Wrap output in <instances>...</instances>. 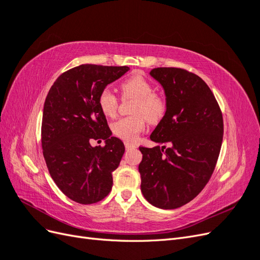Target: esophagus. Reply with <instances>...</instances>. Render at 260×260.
<instances>
[{
  "label": "esophagus",
  "mask_w": 260,
  "mask_h": 260,
  "mask_svg": "<svg viewBox=\"0 0 260 260\" xmlns=\"http://www.w3.org/2000/svg\"><path fill=\"white\" fill-rule=\"evenodd\" d=\"M124 146H125V149H133V148H137V145L132 144V143H129V142H125V143H124Z\"/></svg>",
  "instance_id": "obj_1"
}]
</instances>
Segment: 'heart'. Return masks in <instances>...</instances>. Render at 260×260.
Returning a JSON list of instances; mask_svg holds the SVG:
<instances>
[{
	"instance_id": "heart-1",
	"label": "heart",
	"mask_w": 260,
	"mask_h": 260,
	"mask_svg": "<svg viewBox=\"0 0 260 260\" xmlns=\"http://www.w3.org/2000/svg\"><path fill=\"white\" fill-rule=\"evenodd\" d=\"M122 98H135L132 116L123 117L112 123V131L116 137L133 142L146 127V119L158 122L167 111V100L162 94L154 91V85L142 75H132L121 82ZM98 104L102 114L109 118L117 115L119 100L111 89L102 90L98 98Z\"/></svg>"
}]
</instances>
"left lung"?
Listing matches in <instances>:
<instances>
[{
    "label": "left lung",
    "instance_id": "1",
    "mask_svg": "<svg viewBox=\"0 0 260 260\" xmlns=\"http://www.w3.org/2000/svg\"><path fill=\"white\" fill-rule=\"evenodd\" d=\"M149 74L162 85L167 111L151 135L164 146H140L141 191L153 206L175 209L196 198L215 170L223 138L222 113L198 75L175 67L154 68Z\"/></svg>",
    "mask_w": 260,
    "mask_h": 260
}]
</instances>
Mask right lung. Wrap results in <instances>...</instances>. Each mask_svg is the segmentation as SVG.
Listing matches in <instances>:
<instances>
[{
    "label": "right lung",
    "instance_id": "1",
    "mask_svg": "<svg viewBox=\"0 0 260 260\" xmlns=\"http://www.w3.org/2000/svg\"><path fill=\"white\" fill-rule=\"evenodd\" d=\"M129 69L77 66L62 73L46 95L41 127L43 156L54 182L74 202L98 203L112 190L113 171L119 166L124 145L112 137L98 98ZM92 139H105L106 145L93 148Z\"/></svg>",
    "mask_w": 260,
    "mask_h": 260
}]
</instances>
